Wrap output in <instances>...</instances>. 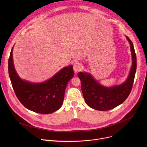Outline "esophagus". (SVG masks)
Returning <instances> with one entry per match:
<instances>
[{
	"label": "esophagus",
	"mask_w": 147,
	"mask_h": 147,
	"mask_svg": "<svg viewBox=\"0 0 147 147\" xmlns=\"http://www.w3.org/2000/svg\"><path fill=\"white\" fill-rule=\"evenodd\" d=\"M82 69V66L80 63H75L73 65V70L75 73H77L80 71Z\"/></svg>",
	"instance_id": "34e87169"
}]
</instances>
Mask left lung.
<instances>
[{"mask_svg":"<svg viewBox=\"0 0 147 147\" xmlns=\"http://www.w3.org/2000/svg\"><path fill=\"white\" fill-rule=\"evenodd\" d=\"M126 37L130 44L133 65L127 79L123 84L107 88L100 85L88 73L80 72L77 74L81 80L85 102L92 109L101 111L113 109L121 104L131 92L136 72L137 58L132 41Z\"/></svg>","mask_w":147,"mask_h":147,"instance_id":"8db88e82","label":"left lung"}]
</instances>
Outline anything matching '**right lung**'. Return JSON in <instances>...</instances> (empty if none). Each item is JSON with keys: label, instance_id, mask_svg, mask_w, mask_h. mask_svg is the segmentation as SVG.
I'll use <instances>...</instances> for the list:
<instances>
[{"label": "right lung", "instance_id": "1", "mask_svg": "<svg viewBox=\"0 0 147 147\" xmlns=\"http://www.w3.org/2000/svg\"><path fill=\"white\" fill-rule=\"evenodd\" d=\"M13 48L8 62L9 77L16 95L28 109L41 114L58 110L64 100L69 81L74 76L73 66L62 69L49 80L42 83L23 81L17 75L13 61Z\"/></svg>", "mask_w": 147, "mask_h": 147}]
</instances>
